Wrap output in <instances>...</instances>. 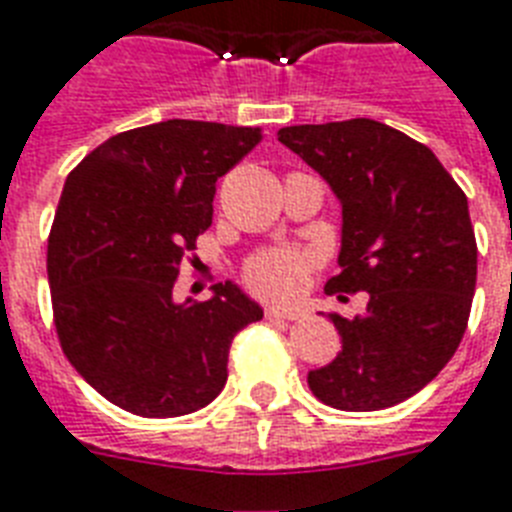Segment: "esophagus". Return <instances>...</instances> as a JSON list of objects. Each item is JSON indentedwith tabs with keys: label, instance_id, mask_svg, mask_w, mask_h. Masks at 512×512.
I'll list each match as a JSON object with an SVG mask.
<instances>
[{
	"label": "esophagus",
	"instance_id": "1",
	"mask_svg": "<svg viewBox=\"0 0 512 512\" xmlns=\"http://www.w3.org/2000/svg\"><path fill=\"white\" fill-rule=\"evenodd\" d=\"M267 317L269 320H298L301 314L298 309H280V306H267Z\"/></svg>",
	"mask_w": 512,
	"mask_h": 512
}]
</instances>
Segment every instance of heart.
I'll return each mask as SVG.
<instances>
[{"instance_id":"b5f03b06","label":"heart","mask_w":512,"mask_h":512,"mask_svg":"<svg viewBox=\"0 0 512 512\" xmlns=\"http://www.w3.org/2000/svg\"><path fill=\"white\" fill-rule=\"evenodd\" d=\"M309 275V259L298 251H277L259 253L256 259L248 261L245 277L253 288L272 298H290L306 285Z\"/></svg>"}]
</instances>
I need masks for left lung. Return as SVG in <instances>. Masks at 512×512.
Returning <instances> with one entry per match:
<instances>
[{
    "mask_svg": "<svg viewBox=\"0 0 512 512\" xmlns=\"http://www.w3.org/2000/svg\"><path fill=\"white\" fill-rule=\"evenodd\" d=\"M277 140L341 203V272L325 290L370 296L354 320L330 314L343 346L309 388L335 410L394 407L463 341L478 256L468 198L433 150L372 118L285 126Z\"/></svg>",
    "mask_w": 512,
    "mask_h": 512,
    "instance_id": "8db88e82",
    "label": "left lung"
}]
</instances>
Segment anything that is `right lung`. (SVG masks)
I'll use <instances>...</instances> for the list:
<instances>
[{
	"label": "right lung",
	"instance_id": "add662e5",
	"mask_svg": "<svg viewBox=\"0 0 512 512\" xmlns=\"http://www.w3.org/2000/svg\"><path fill=\"white\" fill-rule=\"evenodd\" d=\"M259 140L251 126L171 118L110 137L65 179L47 248L57 338L121 410L179 418L211 404L232 338L264 317L232 280L200 304L174 298L216 182Z\"/></svg>",
	"mask_w": 512,
	"mask_h": 512
}]
</instances>
